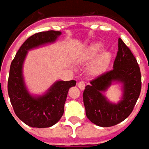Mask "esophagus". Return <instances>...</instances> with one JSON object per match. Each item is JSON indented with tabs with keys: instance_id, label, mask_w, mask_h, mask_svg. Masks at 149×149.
I'll return each instance as SVG.
<instances>
[{
	"instance_id": "34e87169",
	"label": "esophagus",
	"mask_w": 149,
	"mask_h": 149,
	"mask_svg": "<svg viewBox=\"0 0 149 149\" xmlns=\"http://www.w3.org/2000/svg\"><path fill=\"white\" fill-rule=\"evenodd\" d=\"M78 86H79V88L80 90H84V88H85V83H84V82H83V81L79 82V83H78Z\"/></svg>"
}]
</instances>
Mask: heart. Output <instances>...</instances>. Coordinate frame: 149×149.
Instances as JSON below:
<instances>
[{"label":"heart","instance_id":"heart-1","mask_svg":"<svg viewBox=\"0 0 149 149\" xmlns=\"http://www.w3.org/2000/svg\"><path fill=\"white\" fill-rule=\"evenodd\" d=\"M103 48V46L102 43L97 42L91 44L85 50L83 55V60L84 62H89L91 60L94 59L102 51ZM111 58V54L108 51H105L100 54L91 66L90 71L95 74L100 73L108 65V63H110Z\"/></svg>","mask_w":149,"mask_h":149}]
</instances>
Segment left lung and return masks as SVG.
<instances>
[{"label":"left lung","instance_id":"obj_1","mask_svg":"<svg viewBox=\"0 0 149 149\" xmlns=\"http://www.w3.org/2000/svg\"><path fill=\"white\" fill-rule=\"evenodd\" d=\"M113 81L122 84L123 96L119 103H111L103 95ZM141 91V74L136 58L122 39L113 69L90 82L83 91L86 117L100 127H111L129 116Z\"/></svg>","mask_w":149,"mask_h":149}]
</instances>
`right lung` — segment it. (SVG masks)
Segmentation results:
<instances>
[{
	"mask_svg": "<svg viewBox=\"0 0 149 149\" xmlns=\"http://www.w3.org/2000/svg\"><path fill=\"white\" fill-rule=\"evenodd\" d=\"M60 31L49 30L33 34L23 43L11 63L8 93L16 116L32 127H49L63 116L68 91L76 81H57L42 95H32L23 78V63L29 50L55 42Z\"/></svg>",
	"mask_w": 149,
	"mask_h": 149,
	"instance_id": "obj_1",
	"label": "right lung"
}]
</instances>
